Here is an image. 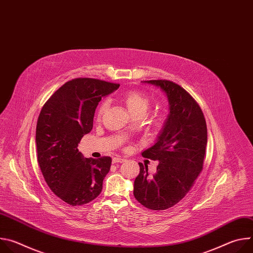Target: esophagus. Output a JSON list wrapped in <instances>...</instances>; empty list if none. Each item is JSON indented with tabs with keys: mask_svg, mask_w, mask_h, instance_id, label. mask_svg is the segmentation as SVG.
<instances>
[{
	"mask_svg": "<svg viewBox=\"0 0 253 253\" xmlns=\"http://www.w3.org/2000/svg\"><path fill=\"white\" fill-rule=\"evenodd\" d=\"M124 161H125V159L122 157H119V156H116L112 159V163H122Z\"/></svg>",
	"mask_w": 253,
	"mask_h": 253,
	"instance_id": "obj_1",
	"label": "esophagus"
}]
</instances>
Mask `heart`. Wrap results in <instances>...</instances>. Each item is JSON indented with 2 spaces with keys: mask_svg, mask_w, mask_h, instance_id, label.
I'll return each mask as SVG.
<instances>
[{
  "mask_svg": "<svg viewBox=\"0 0 253 253\" xmlns=\"http://www.w3.org/2000/svg\"><path fill=\"white\" fill-rule=\"evenodd\" d=\"M123 101L125 106L127 107L128 111L131 115L135 116H144L148 111L152 104L151 98L144 92L138 90H130L127 91L123 96ZM107 108V102L104 101L100 104L98 111H97V118L100 119L105 112ZM163 121V114L157 113L154 117V123L156 125H160Z\"/></svg>",
  "mask_w": 253,
  "mask_h": 253,
  "instance_id": "b5f03b06",
  "label": "heart"
}]
</instances>
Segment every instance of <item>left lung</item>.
Returning <instances> with one entry per match:
<instances>
[{
	"label": "left lung",
	"mask_w": 253,
	"mask_h": 253,
	"mask_svg": "<svg viewBox=\"0 0 253 253\" xmlns=\"http://www.w3.org/2000/svg\"><path fill=\"white\" fill-rule=\"evenodd\" d=\"M144 82L166 94L170 112L154 145L142 152L159 162L157 172L150 177L148 167L139 163L133 193L146 208L164 210L188 193L202 171L207 127L199 105L182 87L167 80Z\"/></svg>",
	"instance_id": "8db88e82"
}]
</instances>
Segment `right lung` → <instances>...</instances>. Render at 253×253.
<instances>
[{
	"mask_svg": "<svg viewBox=\"0 0 253 253\" xmlns=\"http://www.w3.org/2000/svg\"><path fill=\"white\" fill-rule=\"evenodd\" d=\"M119 86L98 79H73L60 87L40 112L36 128L38 163L50 189L72 206L94 200L110 170V157L84 158L78 144L93 128L98 103Z\"/></svg>",
	"mask_w": 253,
	"mask_h": 253,
	"instance_id": "1",
	"label": "right lung"
}]
</instances>
